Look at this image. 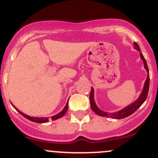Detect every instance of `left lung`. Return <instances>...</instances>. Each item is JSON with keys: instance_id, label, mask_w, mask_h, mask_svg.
<instances>
[{"instance_id": "left-lung-1", "label": "left lung", "mask_w": 158, "mask_h": 158, "mask_svg": "<svg viewBox=\"0 0 158 158\" xmlns=\"http://www.w3.org/2000/svg\"><path fill=\"white\" fill-rule=\"evenodd\" d=\"M134 48L139 52L140 54V58L141 60L143 62L144 68L146 69L147 72H148V77L146 79L145 83H144L143 88V91L141 92L140 95L139 96L137 99L134 102H133L132 104L129 105L128 106L125 107L124 109H121V110L118 111V112H112V113H109V112H104V111L101 110L95 104V102H94V88H91V94H90V104H91V108L93 110V112H95L97 115H100V116L103 117H109V118H115V119H120V118H124L126 117L129 116V115H132L134 112H136L141 106H142L143 103L147 99L148 94V91H149V85H150V76H149V69H148V64L146 62V60L144 58V56H143L142 52H141L140 49H139V45L136 43H134Z\"/></svg>"}]
</instances>
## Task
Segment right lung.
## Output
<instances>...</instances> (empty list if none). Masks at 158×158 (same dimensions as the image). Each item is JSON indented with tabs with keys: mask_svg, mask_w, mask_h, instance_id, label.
Returning a JSON list of instances; mask_svg holds the SVG:
<instances>
[{
	"mask_svg": "<svg viewBox=\"0 0 158 158\" xmlns=\"http://www.w3.org/2000/svg\"><path fill=\"white\" fill-rule=\"evenodd\" d=\"M13 107H14L15 109L16 110H17L18 112L21 114V115H22L24 117H25L26 118H28V119L30 120V121L34 122V123H48V122H49V117H31L28 115H25V113L22 112L21 111H19V109H18L16 107H15L14 106H13ZM67 109H68V102H67V104H66L64 109H63L60 112H59V113L56 114V115H53V116H51V118H52V121H53V120H56V119H58V118H61L62 116H64V115L66 114V112H67Z\"/></svg>",
	"mask_w": 158,
	"mask_h": 158,
	"instance_id": "obj_1",
	"label": "right lung"
}]
</instances>
